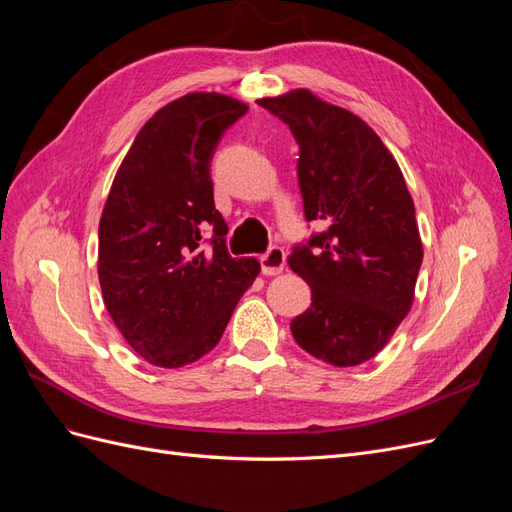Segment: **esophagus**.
Here are the masks:
<instances>
[{"label": "esophagus", "instance_id": "esophagus-1", "mask_svg": "<svg viewBox=\"0 0 512 512\" xmlns=\"http://www.w3.org/2000/svg\"><path fill=\"white\" fill-rule=\"evenodd\" d=\"M260 265H262V273L265 275H280L286 269V252L282 247H269L267 254L260 256Z\"/></svg>", "mask_w": 512, "mask_h": 512}]
</instances>
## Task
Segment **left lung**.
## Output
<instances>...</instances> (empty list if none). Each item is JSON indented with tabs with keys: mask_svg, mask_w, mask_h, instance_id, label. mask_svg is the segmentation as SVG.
<instances>
[{
	"mask_svg": "<svg viewBox=\"0 0 512 512\" xmlns=\"http://www.w3.org/2000/svg\"><path fill=\"white\" fill-rule=\"evenodd\" d=\"M260 106L299 143L305 220H322L288 265L312 288V305L290 322L294 342L335 367L361 365L389 344L410 312L423 262L404 175L367 123L307 89Z\"/></svg>",
	"mask_w": 512,
	"mask_h": 512,
	"instance_id": "1",
	"label": "left lung"
}]
</instances>
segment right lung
<instances>
[{
	"label": "right lung",
	"instance_id": "1",
	"mask_svg": "<svg viewBox=\"0 0 512 512\" xmlns=\"http://www.w3.org/2000/svg\"><path fill=\"white\" fill-rule=\"evenodd\" d=\"M247 104L188 94L162 106L123 158L98 230L104 305L132 350L158 367L198 361L218 346L241 294L260 273L232 258L213 203L211 158ZM212 232L211 248L202 235Z\"/></svg>",
	"mask_w": 512,
	"mask_h": 512
}]
</instances>
